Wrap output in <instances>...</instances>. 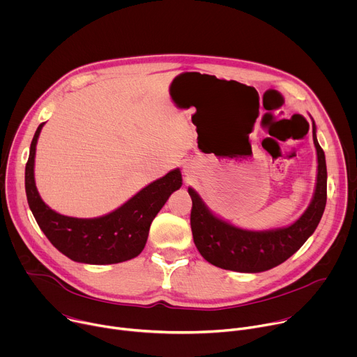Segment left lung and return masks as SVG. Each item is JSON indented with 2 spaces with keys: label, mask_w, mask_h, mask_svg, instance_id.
<instances>
[{
  "label": "left lung",
  "mask_w": 357,
  "mask_h": 357,
  "mask_svg": "<svg viewBox=\"0 0 357 357\" xmlns=\"http://www.w3.org/2000/svg\"><path fill=\"white\" fill-rule=\"evenodd\" d=\"M314 144L318 154V176L314 199L305 213L291 226L250 231L216 218L189 188L192 197L190 229L193 241L202 257L211 264L240 273H261L288 260L318 227L326 205V161L325 152L317 139V127L312 123Z\"/></svg>",
  "instance_id": "left-lung-1"
}]
</instances>
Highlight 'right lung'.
Masks as SVG:
<instances>
[{
  "mask_svg": "<svg viewBox=\"0 0 357 357\" xmlns=\"http://www.w3.org/2000/svg\"><path fill=\"white\" fill-rule=\"evenodd\" d=\"M42 123L31 142L25 167V190L33 218L62 254L77 263L117 264L137 257L145 247L149 226L168 197L181 188L179 169L149 183L117 211L96 219H77L56 213L40 199L33 178L35 151Z\"/></svg>",
  "mask_w": 357,
  "mask_h": 357,
  "instance_id": "right-lung-1",
  "label": "right lung"
}]
</instances>
